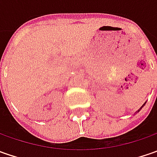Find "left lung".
Here are the masks:
<instances>
[{
    "label": "left lung",
    "instance_id": "left-lung-1",
    "mask_svg": "<svg viewBox=\"0 0 157 157\" xmlns=\"http://www.w3.org/2000/svg\"><path fill=\"white\" fill-rule=\"evenodd\" d=\"M145 104H146V102H145V103H144V104H143V105H142V106H141V107H140V109H139V110H138V111H136V113H139V112H140V110H141V109H142V107H143V106H144V105H145Z\"/></svg>",
    "mask_w": 157,
    "mask_h": 157
}]
</instances>
